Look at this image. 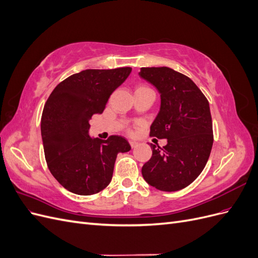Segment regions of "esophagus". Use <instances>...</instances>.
Instances as JSON below:
<instances>
[{
    "label": "esophagus",
    "mask_w": 258,
    "mask_h": 258,
    "mask_svg": "<svg viewBox=\"0 0 258 258\" xmlns=\"http://www.w3.org/2000/svg\"><path fill=\"white\" fill-rule=\"evenodd\" d=\"M129 144H130V146L132 148H135L138 145V142H136V141H129Z\"/></svg>",
    "instance_id": "34e87169"
}]
</instances>
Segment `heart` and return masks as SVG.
Listing matches in <instances>:
<instances>
[{
  "label": "heart",
  "instance_id": "obj_1",
  "mask_svg": "<svg viewBox=\"0 0 258 258\" xmlns=\"http://www.w3.org/2000/svg\"><path fill=\"white\" fill-rule=\"evenodd\" d=\"M143 88H148V87H146V86H140L138 89H143Z\"/></svg>",
  "mask_w": 258,
  "mask_h": 258
}]
</instances>
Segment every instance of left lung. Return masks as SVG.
<instances>
[{"mask_svg":"<svg viewBox=\"0 0 258 258\" xmlns=\"http://www.w3.org/2000/svg\"><path fill=\"white\" fill-rule=\"evenodd\" d=\"M139 74L161 97L150 136L168 141L162 148L150 144L153 155L142 167V175L159 190L183 189L202 172L212 150L209 101L189 77L170 68H141Z\"/></svg>","mask_w":258,"mask_h":258,"instance_id":"8db88e82","label":"left lung"}]
</instances>
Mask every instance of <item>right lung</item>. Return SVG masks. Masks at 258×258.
<instances>
[{
    "label": "right lung",
    "mask_w": 258,
    "mask_h": 258,
    "mask_svg": "<svg viewBox=\"0 0 258 258\" xmlns=\"http://www.w3.org/2000/svg\"><path fill=\"white\" fill-rule=\"evenodd\" d=\"M132 69L85 70L52 90L44 105L41 131L45 159L53 177L69 191L89 196L110 184L118 153L131 150L120 136L91 139L89 119L103 113L112 92Z\"/></svg>",
    "instance_id": "add662e5"
}]
</instances>
